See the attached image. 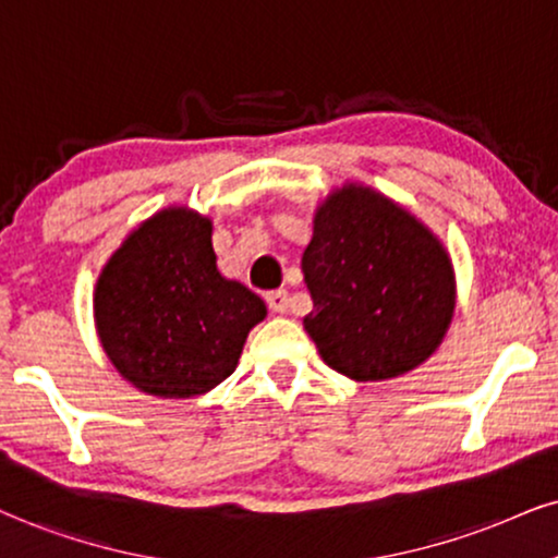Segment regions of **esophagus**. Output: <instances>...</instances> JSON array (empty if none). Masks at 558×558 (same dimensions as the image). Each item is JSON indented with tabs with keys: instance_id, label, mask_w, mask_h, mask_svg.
Returning <instances> with one entry per match:
<instances>
[{
	"instance_id": "esophagus-1",
	"label": "esophagus",
	"mask_w": 558,
	"mask_h": 558,
	"mask_svg": "<svg viewBox=\"0 0 558 558\" xmlns=\"http://www.w3.org/2000/svg\"><path fill=\"white\" fill-rule=\"evenodd\" d=\"M266 305L271 307L274 313H287V311H290V292H287V290L266 292Z\"/></svg>"
}]
</instances>
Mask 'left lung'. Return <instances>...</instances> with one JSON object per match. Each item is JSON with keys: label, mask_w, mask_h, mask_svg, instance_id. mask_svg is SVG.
<instances>
[{"label": "left lung", "mask_w": 558, "mask_h": 558, "mask_svg": "<svg viewBox=\"0 0 558 558\" xmlns=\"http://www.w3.org/2000/svg\"><path fill=\"white\" fill-rule=\"evenodd\" d=\"M313 311L305 331L352 380H388L442 341L456 305L445 247L409 211L362 185L328 196L302 253Z\"/></svg>", "instance_id": "obj_1"}]
</instances>
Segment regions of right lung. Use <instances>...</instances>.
<instances>
[{"label":"right lung","instance_id":"right-lung-1","mask_svg":"<svg viewBox=\"0 0 558 558\" xmlns=\"http://www.w3.org/2000/svg\"><path fill=\"white\" fill-rule=\"evenodd\" d=\"M266 305L225 279L211 222L165 209L126 238L95 287V323L108 360L149 396H202L235 373Z\"/></svg>","mask_w":558,"mask_h":558}]
</instances>
